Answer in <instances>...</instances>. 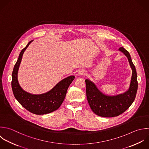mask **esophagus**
Masks as SVG:
<instances>
[{"label":"esophagus","instance_id":"esophagus-1","mask_svg":"<svg viewBox=\"0 0 149 149\" xmlns=\"http://www.w3.org/2000/svg\"><path fill=\"white\" fill-rule=\"evenodd\" d=\"M85 73V71L84 70H81L79 71V75H83Z\"/></svg>","mask_w":149,"mask_h":149}]
</instances>
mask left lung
<instances>
[{
    "label": "left lung",
    "instance_id": "8db88e82",
    "mask_svg": "<svg viewBox=\"0 0 149 149\" xmlns=\"http://www.w3.org/2000/svg\"><path fill=\"white\" fill-rule=\"evenodd\" d=\"M119 50L127 57L132 70L130 86L126 92L114 96H107L99 91L94 83L88 79L85 80L89 104L93 112L100 117H113L123 114L131 106L136 95L138 84L135 67L129 52L123 47Z\"/></svg>",
    "mask_w": 149,
    "mask_h": 149
}]
</instances>
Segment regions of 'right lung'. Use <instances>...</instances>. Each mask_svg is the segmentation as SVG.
I'll list each match as a JSON object with an SVG mask.
<instances>
[{
    "instance_id": "right-lung-1",
    "label": "right lung",
    "mask_w": 149,
    "mask_h": 149,
    "mask_svg": "<svg viewBox=\"0 0 149 149\" xmlns=\"http://www.w3.org/2000/svg\"><path fill=\"white\" fill-rule=\"evenodd\" d=\"M32 41L31 40L19 54L12 72L11 87L15 98L22 107L33 114L43 115L52 113L60 107L64 100L68 88L75 77L72 75L64 78L52 90L43 94L32 95L24 91L18 84L17 73L23 53Z\"/></svg>"
}]
</instances>
